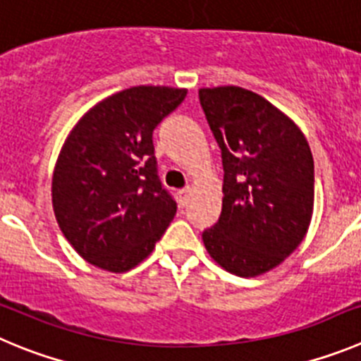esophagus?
Here are the masks:
<instances>
[{
    "label": "esophagus",
    "mask_w": 361,
    "mask_h": 361,
    "mask_svg": "<svg viewBox=\"0 0 361 361\" xmlns=\"http://www.w3.org/2000/svg\"><path fill=\"white\" fill-rule=\"evenodd\" d=\"M188 194H190V187H185V188H181V190H178V197H180L181 207H183V204H187Z\"/></svg>",
    "instance_id": "obj_1"
}]
</instances>
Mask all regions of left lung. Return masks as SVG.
<instances>
[{"mask_svg": "<svg viewBox=\"0 0 361 361\" xmlns=\"http://www.w3.org/2000/svg\"><path fill=\"white\" fill-rule=\"evenodd\" d=\"M200 102L221 149L223 207L203 232L210 257L239 277H257L295 252L310 228L314 165L290 116L239 86L201 87Z\"/></svg>", "mask_w": 361, "mask_h": 361, "instance_id": "obj_1", "label": "left lung"}]
</instances>
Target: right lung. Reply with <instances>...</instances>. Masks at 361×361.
Returning <instances> with one entry per match:
<instances>
[{
	"label": "right lung",
	"mask_w": 361,
	"mask_h": 361,
	"mask_svg": "<svg viewBox=\"0 0 361 361\" xmlns=\"http://www.w3.org/2000/svg\"><path fill=\"white\" fill-rule=\"evenodd\" d=\"M185 97L180 87H129L95 104L68 135L51 203L61 232L90 264L135 268L176 216L158 178L152 131Z\"/></svg>",
	"instance_id": "obj_1"
}]
</instances>
